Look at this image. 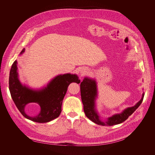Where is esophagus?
I'll use <instances>...</instances> for the list:
<instances>
[{
    "mask_svg": "<svg viewBox=\"0 0 155 155\" xmlns=\"http://www.w3.org/2000/svg\"><path fill=\"white\" fill-rule=\"evenodd\" d=\"M87 70H86V69H85V68H81V70H80V76H81V77H83V76H85V75L87 74Z\"/></svg>",
    "mask_w": 155,
    "mask_h": 155,
    "instance_id": "1",
    "label": "esophagus"
}]
</instances>
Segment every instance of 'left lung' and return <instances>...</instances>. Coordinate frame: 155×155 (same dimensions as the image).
I'll return each instance as SVG.
<instances>
[{"label":"left lung","instance_id":"left-lung-1","mask_svg":"<svg viewBox=\"0 0 155 155\" xmlns=\"http://www.w3.org/2000/svg\"><path fill=\"white\" fill-rule=\"evenodd\" d=\"M80 89L83 109L86 116L94 123L103 126H112L124 122L141 105L144 96L143 92L141 100L135 105L127 107L121 113L115 114L108 118L106 121H103L98 114L96 108V100L97 97V87L95 79L85 77L80 84Z\"/></svg>","mask_w":155,"mask_h":155}]
</instances>
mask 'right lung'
<instances>
[{"instance_id":"obj_1","label":"right lung","mask_w":155,"mask_h":155,"mask_svg":"<svg viewBox=\"0 0 155 155\" xmlns=\"http://www.w3.org/2000/svg\"><path fill=\"white\" fill-rule=\"evenodd\" d=\"M23 48L20 53L25 52ZM17 61L13 63L9 78V89L12 100L17 109L26 118L37 123H46L60 115L63 98L68 85L72 82L80 83L76 74H64L55 76L46 85L39 89H33L22 85L18 79ZM35 102L41 107L40 112L35 117H30L25 112V105Z\"/></svg>"}]
</instances>
